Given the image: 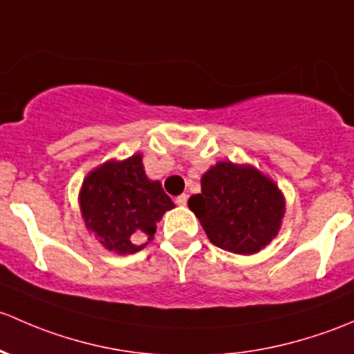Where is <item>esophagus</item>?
Wrapping results in <instances>:
<instances>
[{
	"label": "esophagus",
	"mask_w": 354,
	"mask_h": 354,
	"mask_svg": "<svg viewBox=\"0 0 354 354\" xmlns=\"http://www.w3.org/2000/svg\"><path fill=\"white\" fill-rule=\"evenodd\" d=\"M176 203L178 204V206H185V204H187V194H180V196H177V198H176Z\"/></svg>",
	"instance_id": "esophagus-1"
}]
</instances>
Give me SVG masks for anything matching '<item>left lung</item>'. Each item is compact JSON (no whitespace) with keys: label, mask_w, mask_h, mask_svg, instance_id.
Instances as JSON below:
<instances>
[{"label":"left lung","mask_w":354,"mask_h":354,"mask_svg":"<svg viewBox=\"0 0 354 354\" xmlns=\"http://www.w3.org/2000/svg\"><path fill=\"white\" fill-rule=\"evenodd\" d=\"M211 243L250 256L278 235L285 198L278 185L250 165L218 162L201 178V194L189 198Z\"/></svg>","instance_id":"obj_1"}]
</instances>
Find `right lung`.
Listing matches in <instances>:
<instances>
[{
  "instance_id": "1",
  "label": "right lung",
  "mask_w": 354,
  "mask_h": 354,
  "mask_svg": "<svg viewBox=\"0 0 354 354\" xmlns=\"http://www.w3.org/2000/svg\"><path fill=\"white\" fill-rule=\"evenodd\" d=\"M80 207L86 228L107 250L134 254L147 245L174 203L158 180L145 174L143 156L105 162L83 180Z\"/></svg>"
}]
</instances>
